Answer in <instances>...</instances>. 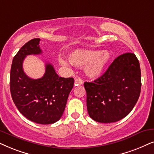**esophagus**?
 <instances>
[{
  "label": "esophagus",
  "mask_w": 154,
  "mask_h": 154,
  "mask_svg": "<svg viewBox=\"0 0 154 154\" xmlns=\"http://www.w3.org/2000/svg\"><path fill=\"white\" fill-rule=\"evenodd\" d=\"M83 84V80L81 78H76L75 79V85H80Z\"/></svg>",
  "instance_id": "esophagus-1"
}]
</instances>
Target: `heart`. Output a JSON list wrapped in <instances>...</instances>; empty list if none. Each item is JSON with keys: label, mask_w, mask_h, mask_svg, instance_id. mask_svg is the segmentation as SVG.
Returning a JSON list of instances; mask_svg holds the SVG:
<instances>
[{"label": "heart", "mask_w": 154, "mask_h": 154, "mask_svg": "<svg viewBox=\"0 0 154 154\" xmlns=\"http://www.w3.org/2000/svg\"><path fill=\"white\" fill-rule=\"evenodd\" d=\"M110 58L107 51L91 50H77L68 56L71 65L78 67L85 66V72L91 79H97L102 75Z\"/></svg>", "instance_id": "b5f03b06"}]
</instances>
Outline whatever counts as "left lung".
Returning <instances> with one entry per match:
<instances>
[{"label":"left lung","mask_w":154,"mask_h":154,"mask_svg":"<svg viewBox=\"0 0 154 154\" xmlns=\"http://www.w3.org/2000/svg\"><path fill=\"white\" fill-rule=\"evenodd\" d=\"M87 107L93 120L118 122L131 112L141 93L139 62L132 52L116 58L105 72L92 82H85Z\"/></svg>","instance_id":"8db88e82"}]
</instances>
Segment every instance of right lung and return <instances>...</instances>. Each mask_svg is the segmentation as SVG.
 I'll return each mask as SVG.
<instances>
[{"instance_id":"add662e5","label":"right lung","mask_w":154,"mask_h":154,"mask_svg":"<svg viewBox=\"0 0 154 154\" xmlns=\"http://www.w3.org/2000/svg\"><path fill=\"white\" fill-rule=\"evenodd\" d=\"M40 38L25 43L13 57L10 76V89L15 106L28 119L40 124H50L61 118L72 89V77L64 78L48 63L45 72L39 79L30 78L23 71V63L27 55L39 54Z\"/></svg>"}]
</instances>
